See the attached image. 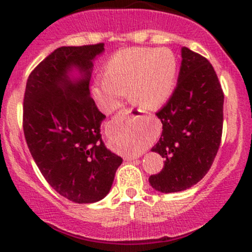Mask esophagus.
<instances>
[{"label":"esophagus","mask_w":252,"mask_h":252,"mask_svg":"<svg viewBox=\"0 0 252 252\" xmlns=\"http://www.w3.org/2000/svg\"><path fill=\"white\" fill-rule=\"evenodd\" d=\"M117 116L120 117H126V116H131V117H140L141 116V112L140 110L134 109V108H126L122 109L120 112H118ZM138 155H130V156H126V161H131L137 158Z\"/></svg>","instance_id":"obj_1"}]
</instances>
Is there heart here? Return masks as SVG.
I'll return each mask as SVG.
<instances>
[{"label":"heart","instance_id":"heart-1","mask_svg":"<svg viewBox=\"0 0 252 252\" xmlns=\"http://www.w3.org/2000/svg\"><path fill=\"white\" fill-rule=\"evenodd\" d=\"M176 71V59L169 50H124L109 60L94 92L106 109L116 108L126 90L131 102L147 109L160 108L172 94Z\"/></svg>","mask_w":252,"mask_h":252}]
</instances>
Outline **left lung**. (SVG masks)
Listing matches in <instances>:
<instances>
[{
  "label": "left lung",
  "mask_w": 252,
  "mask_h": 252,
  "mask_svg": "<svg viewBox=\"0 0 252 252\" xmlns=\"http://www.w3.org/2000/svg\"><path fill=\"white\" fill-rule=\"evenodd\" d=\"M178 84L156 112L162 134L153 152L166 158L160 173L149 176L158 192L185 190L207 174L220 146L224 92L211 63L182 47Z\"/></svg>",
  "instance_id": "1"
}]
</instances>
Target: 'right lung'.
Masks as SVG:
<instances>
[{
	"instance_id": "add662e5",
	"label": "right lung",
	"mask_w": 252,
	"mask_h": 252,
	"mask_svg": "<svg viewBox=\"0 0 252 252\" xmlns=\"http://www.w3.org/2000/svg\"><path fill=\"white\" fill-rule=\"evenodd\" d=\"M103 51V42L57 48L26 85L22 126L28 149L52 189L77 204L103 199L122 163L104 146L105 116L90 97L92 60ZM72 65L83 74L77 82L67 76Z\"/></svg>"
}]
</instances>
